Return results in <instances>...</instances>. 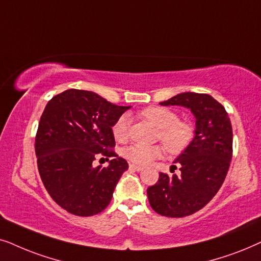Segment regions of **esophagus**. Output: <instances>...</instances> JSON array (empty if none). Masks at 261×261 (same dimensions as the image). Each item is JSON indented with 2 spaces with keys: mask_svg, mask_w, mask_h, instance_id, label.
<instances>
[{
  "mask_svg": "<svg viewBox=\"0 0 261 261\" xmlns=\"http://www.w3.org/2000/svg\"><path fill=\"white\" fill-rule=\"evenodd\" d=\"M130 169L131 171H137V172H140V171H142V167L141 166H137V165H134V163H131L130 165Z\"/></svg>",
  "mask_w": 261,
  "mask_h": 261,
  "instance_id": "esophagus-1",
  "label": "esophagus"
}]
</instances>
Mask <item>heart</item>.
I'll use <instances>...</instances> for the list:
<instances>
[{
	"instance_id": "heart-1",
	"label": "heart",
	"mask_w": 261,
	"mask_h": 261,
	"mask_svg": "<svg viewBox=\"0 0 261 261\" xmlns=\"http://www.w3.org/2000/svg\"><path fill=\"white\" fill-rule=\"evenodd\" d=\"M141 116L158 127V138L162 142L167 150L173 154L182 151L187 148L194 137L193 125L189 120L179 119L178 114L173 110L161 106H152L143 110ZM130 117L121 114L112 125V135L116 141L123 142L127 138ZM161 145L134 144L124 150V156L134 165L147 166L154 160L163 155Z\"/></svg>"
}]
</instances>
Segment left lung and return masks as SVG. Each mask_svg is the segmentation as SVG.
<instances>
[{
    "label": "left lung",
    "instance_id": "8db88e82",
    "mask_svg": "<svg viewBox=\"0 0 261 261\" xmlns=\"http://www.w3.org/2000/svg\"><path fill=\"white\" fill-rule=\"evenodd\" d=\"M160 105L190 109L196 130L174 161L180 163L181 174L160 173L158 182L148 187V199L162 216H190L213 199L227 176L232 156L231 123L224 107L209 94L180 93Z\"/></svg>",
    "mask_w": 261,
    "mask_h": 261
}]
</instances>
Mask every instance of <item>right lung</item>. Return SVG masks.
Wrapping results in <instances>:
<instances>
[{
  "instance_id": "1",
  "label": "right lung",
  "mask_w": 261,
  "mask_h": 261,
  "mask_svg": "<svg viewBox=\"0 0 261 261\" xmlns=\"http://www.w3.org/2000/svg\"><path fill=\"white\" fill-rule=\"evenodd\" d=\"M130 106H118L96 94L68 89L47 102L36 135V155L41 181L52 199L76 216L105 210L126 160L113 151L112 125ZM113 159L94 167L96 157Z\"/></svg>"
}]
</instances>
